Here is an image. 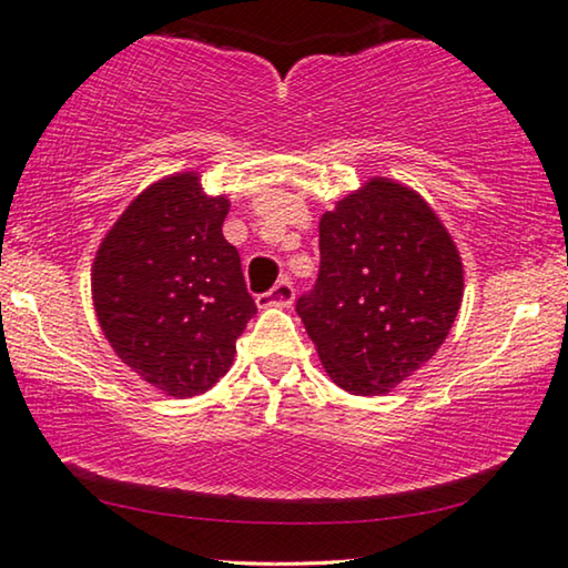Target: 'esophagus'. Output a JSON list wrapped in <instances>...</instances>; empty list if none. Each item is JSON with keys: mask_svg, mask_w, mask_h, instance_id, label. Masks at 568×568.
Instances as JSON below:
<instances>
[{"mask_svg": "<svg viewBox=\"0 0 568 568\" xmlns=\"http://www.w3.org/2000/svg\"><path fill=\"white\" fill-rule=\"evenodd\" d=\"M295 298V287L291 281H281L273 291L257 295V306L260 308H270V306H291Z\"/></svg>", "mask_w": 568, "mask_h": 568, "instance_id": "1", "label": "esophagus"}]
</instances>
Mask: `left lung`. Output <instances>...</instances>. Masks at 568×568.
Returning <instances> with one entry per match:
<instances>
[{"instance_id": "obj_1", "label": "left lung", "mask_w": 568, "mask_h": 568, "mask_svg": "<svg viewBox=\"0 0 568 568\" xmlns=\"http://www.w3.org/2000/svg\"><path fill=\"white\" fill-rule=\"evenodd\" d=\"M322 267L298 316L339 388L383 396L433 361L463 301L453 236L417 190L371 178L318 221Z\"/></svg>"}]
</instances>
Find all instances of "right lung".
<instances>
[{"instance_id":"right-lung-1","label":"right lung","mask_w":568,"mask_h":568,"mask_svg":"<svg viewBox=\"0 0 568 568\" xmlns=\"http://www.w3.org/2000/svg\"><path fill=\"white\" fill-rule=\"evenodd\" d=\"M226 195L197 172L149 185L102 239L92 301L115 355L172 398L201 396L234 363L257 314L236 246L223 239Z\"/></svg>"}]
</instances>
